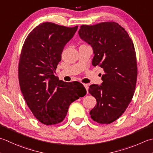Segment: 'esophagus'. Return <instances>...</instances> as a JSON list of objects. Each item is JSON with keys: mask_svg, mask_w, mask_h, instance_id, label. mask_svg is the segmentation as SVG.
I'll return each instance as SVG.
<instances>
[{"mask_svg": "<svg viewBox=\"0 0 153 153\" xmlns=\"http://www.w3.org/2000/svg\"><path fill=\"white\" fill-rule=\"evenodd\" d=\"M83 85H84L85 88L86 89L87 93H88V88H89V85L88 84V83H84V84H83Z\"/></svg>", "mask_w": 153, "mask_h": 153, "instance_id": "obj_1", "label": "esophagus"}]
</instances>
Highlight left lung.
Instances as JSON below:
<instances>
[{
    "label": "left lung",
    "instance_id": "obj_1",
    "mask_svg": "<svg viewBox=\"0 0 153 153\" xmlns=\"http://www.w3.org/2000/svg\"><path fill=\"white\" fill-rule=\"evenodd\" d=\"M94 52L92 65L103 69L101 85L92 84L89 93L97 101L91 119L109 124L125 112L135 89L137 65L134 44L125 30L114 22L82 25L78 31Z\"/></svg>",
    "mask_w": 153,
    "mask_h": 153
}]
</instances>
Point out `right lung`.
Wrapping results in <instances>:
<instances>
[{
	"mask_svg": "<svg viewBox=\"0 0 153 153\" xmlns=\"http://www.w3.org/2000/svg\"><path fill=\"white\" fill-rule=\"evenodd\" d=\"M77 28L44 22L23 44L19 65L20 90L33 115L44 125L62 122L70 104L86 94L82 83L63 82L54 75L64 46Z\"/></svg>",
	"mask_w": 153,
	"mask_h": 153,
	"instance_id": "right-lung-1",
	"label": "right lung"
}]
</instances>
